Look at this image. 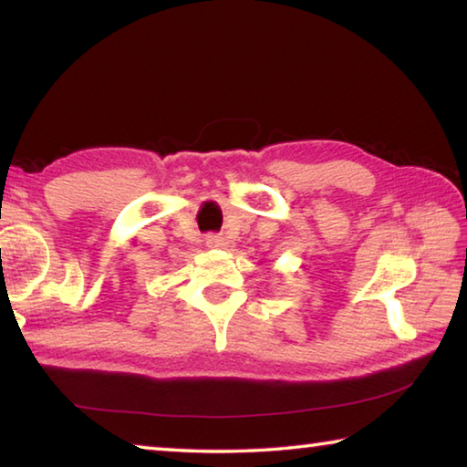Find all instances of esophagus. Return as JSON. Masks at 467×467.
<instances>
[{
    "instance_id": "1",
    "label": "esophagus",
    "mask_w": 467,
    "mask_h": 467,
    "mask_svg": "<svg viewBox=\"0 0 467 467\" xmlns=\"http://www.w3.org/2000/svg\"><path fill=\"white\" fill-rule=\"evenodd\" d=\"M205 244H208L210 249H220V247H224V236L223 234H208L205 236Z\"/></svg>"
}]
</instances>
